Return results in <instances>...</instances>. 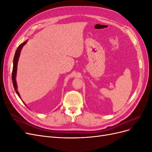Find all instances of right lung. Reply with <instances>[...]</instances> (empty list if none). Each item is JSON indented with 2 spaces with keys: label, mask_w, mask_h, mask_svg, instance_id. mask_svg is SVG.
<instances>
[{
  "label": "right lung",
  "mask_w": 152,
  "mask_h": 152,
  "mask_svg": "<svg viewBox=\"0 0 152 152\" xmlns=\"http://www.w3.org/2000/svg\"><path fill=\"white\" fill-rule=\"evenodd\" d=\"M27 41H25L23 43L21 44L18 48H17L16 53L15 54V57H14L13 59V68H12V84L14 88H15V90L16 91V94L18 95V96L21 98L20 95L19 93L18 92L17 89V84H16V72H17V65H18V59H19V56L20 55V52L22 48L23 47V45H25Z\"/></svg>",
  "instance_id": "obj_1"
}]
</instances>
